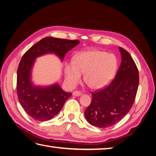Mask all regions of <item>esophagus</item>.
Listing matches in <instances>:
<instances>
[{
    "mask_svg": "<svg viewBox=\"0 0 156 156\" xmlns=\"http://www.w3.org/2000/svg\"><path fill=\"white\" fill-rule=\"evenodd\" d=\"M72 94H73V96L78 97V96H81L82 95V93L81 92H79V91H74Z\"/></svg>",
    "mask_w": 156,
    "mask_h": 156,
    "instance_id": "esophagus-1",
    "label": "esophagus"
}]
</instances>
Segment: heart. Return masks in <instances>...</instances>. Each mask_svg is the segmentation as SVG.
Instances as JSON below:
<instances>
[{"mask_svg": "<svg viewBox=\"0 0 156 156\" xmlns=\"http://www.w3.org/2000/svg\"><path fill=\"white\" fill-rule=\"evenodd\" d=\"M117 68L116 56L98 50L83 51L74 56L73 62H66L64 66L65 78L71 87L84 81L92 89L104 88L111 82Z\"/></svg>", "mask_w": 156, "mask_h": 156, "instance_id": "heart-1", "label": "heart"}]
</instances>
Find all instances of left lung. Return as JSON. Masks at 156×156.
<instances>
[{"mask_svg": "<svg viewBox=\"0 0 156 156\" xmlns=\"http://www.w3.org/2000/svg\"><path fill=\"white\" fill-rule=\"evenodd\" d=\"M119 51L122 62L115 79L105 89L92 94V102L84 111L88 123L100 128L111 127L123 119L137 92V68L128 52L122 48Z\"/></svg>", "mask_w": 156, "mask_h": 156, "instance_id": "obj_1", "label": "left lung"}]
</instances>
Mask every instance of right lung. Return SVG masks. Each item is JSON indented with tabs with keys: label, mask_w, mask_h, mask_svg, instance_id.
Wrapping results in <instances>:
<instances>
[{
	"label": "right lung",
	"mask_w": 156,
	"mask_h": 156,
	"mask_svg": "<svg viewBox=\"0 0 156 156\" xmlns=\"http://www.w3.org/2000/svg\"><path fill=\"white\" fill-rule=\"evenodd\" d=\"M80 43L53 37H44L34 44L23 56L17 73V92L19 101L32 119L49 120L62 109L72 93L66 92L56 83L48 86L36 85L32 80V72L36 58L54 54L63 61L65 55Z\"/></svg>",
	"instance_id": "add662e5"
}]
</instances>
